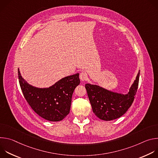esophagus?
Returning <instances> with one entry per match:
<instances>
[{"label": "esophagus", "mask_w": 158, "mask_h": 158, "mask_svg": "<svg viewBox=\"0 0 158 158\" xmlns=\"http://www.w3.org/2000/svg\"><path fill=\"white\" fill-rule=\"evenodd\" d=\"M87 74H86L85 73L82 72V73H80V74H79V78H80V79H81L82 81H85V80L87 79Z\"/></svg>", "instance_id": "esophagus-1"}]
</instances>
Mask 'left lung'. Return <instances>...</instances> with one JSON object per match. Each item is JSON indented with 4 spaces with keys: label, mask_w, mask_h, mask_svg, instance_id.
Wrapping results in <instances>:
<instances>
[{
    "label": "left lung",
    "mask_w": 158,
    "mask_h": 158,
    "mask_svg": "<svg viewBox=\"0 0 158 158\" xmlns=\"http://www.w3.org/2000/svg\"><path fill=\"white\" fill-rule=\"evenodd\" d=\"M140 71L127 94L111 92L97 85H85L93 112L99 119L111 121L125 114L132 105L138 87Z\"/></svg>",
    "instance_id": "left-lung-1"
}]
</instances>
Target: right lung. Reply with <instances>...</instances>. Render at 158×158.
Returning a JSON list of instances; mask_svg holds the SVG:
<instances>
[{"label": "right lung", "instance_id": "add662e5", "mask_svg": "<svg viewBox=\"0 0 158 158\" xmlns=\"http://www.w3.org/2000/svg\"><path fill=\"white\" fill-rule=\"evenodd\" d=\"M79 74L65 77L48 88L29 85L22 77L18 69L19 84L27 102L41 118L49 121L62 120L69 113L72 96L80 83Z\"/></svg>", "mask_w": 158, "mask_h": 158}]
</instances>
